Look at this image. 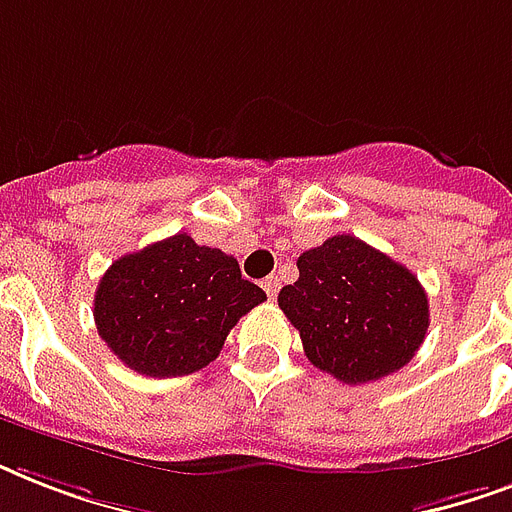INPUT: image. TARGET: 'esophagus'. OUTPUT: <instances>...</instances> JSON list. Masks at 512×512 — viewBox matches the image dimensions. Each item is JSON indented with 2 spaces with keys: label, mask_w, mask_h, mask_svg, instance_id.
<instances>
[{
  "label": "esophagus",
  "mask_w": 512,
  "mask_h": 512,
  "mask_svg": "<svg viewBox=\"0 0 512 512\" xmlns=\"http://www.w3.org/2000/svg\"><path fill=\"white\" fill-rule=\"evenodd\" d=\"M279 287H281V281H279V276H268V279H263V289H265V295L271 297H276L279 295Z\"/></svg>",
  "instance_id": "34e87169"
}]
</instances>
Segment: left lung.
<instances>
[{"label":"left lung","mask_w":512,"mask_h":512,"mask_svg":"<svg viewBox=\"0 0 512 512\" xmlns=\"http://www.w3.org/2000/svg\"><path fill=\"white\" fill-rule=\"evenodd\" d=\"M297 271L300 279L279 292V308L316 369L364 385L412 361L430 311L406 265L340 233L297 257Z\"/></svg>","instance_id":"1"}]
</instances>
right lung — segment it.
Segmentation results:
<instances>
[{"label": "right lung", "mask_w": 512, "mask_h": 512, "mask_svg": "<svg viewBox=\"0 0 512 512\" xmlns=\"http://www.w3.org/2000/svg\"><path fill=\"white\" fill-rule=\"evenodd\" d=\"M263 300L231 255L175 233L119 257L100 279L92 316L130 369L183 377L215 361L236 321Z\"/></svg>", "instance_id": "1"}]
</instances>
